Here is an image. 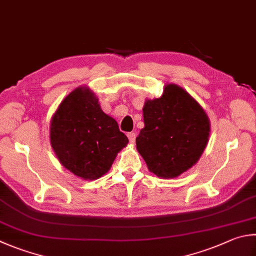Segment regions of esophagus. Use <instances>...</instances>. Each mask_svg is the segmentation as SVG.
<instances>
[{
	"label": "esophagus",
	"instance_id": "esophagus-1",
	"mask_svg": "<svg viewBox=\"0 0 256 256\" xmlns=\"http://www.w3.org/2000/svg\"><path fill=\"white\" fill-rule=\"evenodd\" d=\"M136 133H134V132H131V133H128V140H130V142H131V143H134V142H136Z\"/></svg>",
	"mask_w": 256,
	"mask_h": 256
}]
</instances>
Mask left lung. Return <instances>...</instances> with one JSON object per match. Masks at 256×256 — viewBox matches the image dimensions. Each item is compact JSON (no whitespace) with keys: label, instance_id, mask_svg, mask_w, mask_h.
Returning <instances> with one entry per match:
<instances>
[{"label":"left lung","instance_id":"1","mask_svg":"<svg viewBox=\"0 0 256 256\" xmlns=\"http://www.w3.org/2000/svg\"><path fill=\"white\" fill-rule=\"evenodd\" d=\"M143 120L136 148L151 172L176 178L197 164L208 143L210 123L184 88L169 84L159 98L146 100Z\"/></svg>","mask_w":256,"mask_h":256}]
</instances>
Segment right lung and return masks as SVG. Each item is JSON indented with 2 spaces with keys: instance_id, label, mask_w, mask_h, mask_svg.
Returning <instances> with one entry per match:
<instances>
[{
  "instance_id": "right-lung-1",
  "label": "right lung",
  "mask_w": 256,
  "mask_h": 256,
  "mask_svg": "<svg viewBox=\"0 0 256 256\" xmlns=\"http://www.w3.org/2000/svg\"><path fill=\"white\" fill-rule=\"evenodd\" d=\"M50 142L64 168L85 180L100 178L110 169L128 138L105 114L88 87L64 97L50 124Z\"/></svg>"
}]
</instances>
